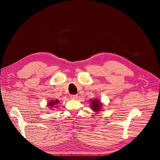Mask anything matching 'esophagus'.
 I'll list each match as a JSON object with an SVG mask.
<instances>
[{
	"instance_id": "34e87169",
	"label": "esophagus",
	"mask_w": 160,
	"mask_h": 160,
	"mask_svg": "<svg viewBox=\"0 0 160 160\" xmlns=\"http://www.w3.org/2000/svg\"><path fill=\"white\" fill-rule=\"evenodd\" d=\"M71 98L74 99V100L77 99L78 98V95H71Z\"/></svg>"
}]
</instances>
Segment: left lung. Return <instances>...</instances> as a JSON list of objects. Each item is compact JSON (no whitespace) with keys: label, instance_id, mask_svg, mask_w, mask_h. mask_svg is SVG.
Instances as JSON below:
<instances>
[{"label":"left lung","instance_id":"8db88e82","mask_svg":"<svg viewBox=\"0 0 160 160\" xmlns=\"http://www.w3.org/2000/svg\"><path fill=\"white\" fill-rule=\"evenodd\" d=\"M103 104L100 102V100L98 98H94L91 100L90 107L91 110L96 113H98L102 110Z\"/></svg>","mask_w":160,"mask_h":160}]
</instances>
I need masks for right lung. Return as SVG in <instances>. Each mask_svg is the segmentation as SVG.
Segmentation results:
<instances>
[{
  "label": "right lung",
  "instance_id": "obj_1",
  "mask_svg": "<svg viewBox=\"0 0 160 160\" xmlns=\"http://www.w3.org/2000/svg\"><path fill=\"white\" fill-rule=\"evenodd\" d=\"M58 103H59V100L58 99L49 100L48 102L47 103V107H48V108H50V110H52L53 108L58 107Z\"/></svg>",
  "mask_w": 160,
  "mask_h": 160
}]
</instances>
